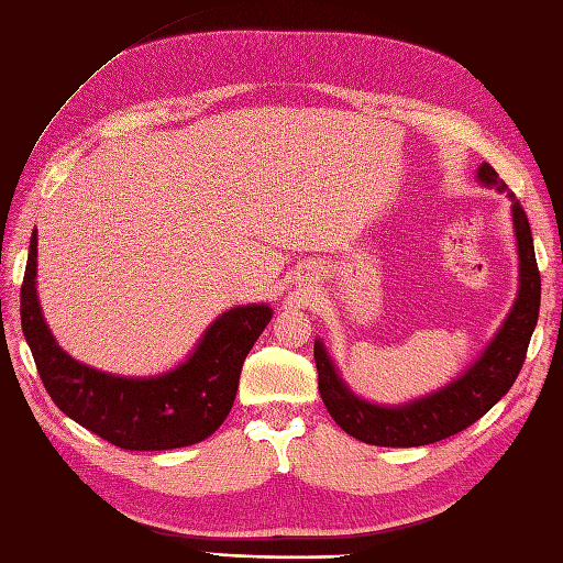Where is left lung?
I'll list each match as a JSON object with an SVG mask.
<instances>
[{
	"mask_svg": "<svg viewBox=\"0 0 563 563\" xmlns=\"http://www.w3.org/2000/svg\"><path fill=\"white\" fill-rule=\"evenodd\" d=\"M478 179L483 185H495L503 191L507 189L505 181L499 179L488 163H483L478 168ZM511 201L514 230L516 241H519L521 261L519 298H516L514 310L509 312L495 341L488 345V351L457 382L429 395V398L415 400L405 407L369 405L355 398V393H351V388L341 382L324 345L314 341L319 395H322L333 421L345 433H351L362 443L382 448H417L438 443V440H445L468 429L514 386L526 362L530 336H533V329L538 324L540 269L526 210L514 196Z\"/></svg>",
	"mask_w": 563,
	"mask_h": 563,
	"instance_id": "obj_1",
	"label": "left lung"
}]
</instances>
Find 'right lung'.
Segmentation results:
<instances>
[{
    "instance_id": "1",
    "label": "right lung",
    "mask_w": 563,
    "mask_h": 563,
    "mask_svg": "<svg viewBox=\"0 0 563 563\" xmlns=\"http://www.w3.org/2000/svg\"><path fill=\"white\" fill-rule=\"evenodd\" d=\"M37 234L21 284V327L37 374L60 412L123 450H173L201 443L230 415L253 343L272 319L267 306L220 314L181 367L156 378H123L75 362L56 345L37 291Z\"/></svg>"
}]
</instances>
